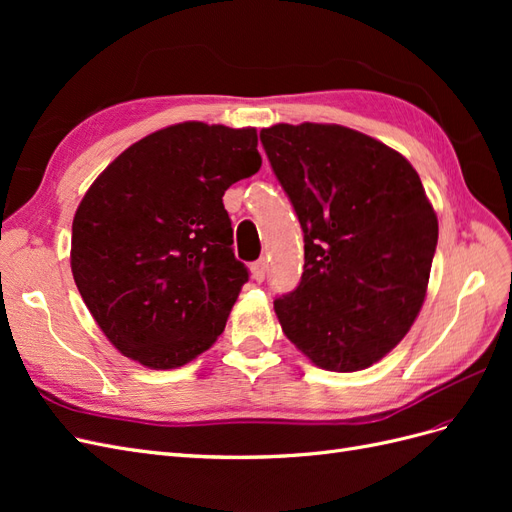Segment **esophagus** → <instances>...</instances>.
Here are the masks:
<instances>
[{"instance_id":"1","label":"esophagus","mask_w":512,"mask_h":512,"mask_svg":"<svg viewBox=\"0 0 512 512\" xmlns=\"http://www.w3.org/2000/svg\"><path fill=\"white\" fill-rule=\"evenodd\" d=\"M267 271H269V262H267V258H260V260H256L254 265H252V277L256 282H262L267 277Z\"/></svg>"}]
</instances>
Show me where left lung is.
I'll return each instance as SVG.
<instances>
[{"instance_id":"obj_1","label":"left lung","mask_w":512,"mask_h":512,"mask_svg":"<svg viewBox=\"0 0 512 512\" xmlns=\"http://www.w3.org/2000/svg\"><path fill=\"white\" fill-rule=\"evenodd\" d=\"M305 241L299 286L273 301L314 365L359 371L391 352L421 312L438 218L412 164L335 123L260 130Z\"/></svg>"}]
</instances>
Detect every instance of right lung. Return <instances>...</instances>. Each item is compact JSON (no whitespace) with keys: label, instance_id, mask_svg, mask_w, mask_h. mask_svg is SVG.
<instances>
[{"label":"right lung","instance_id":"obj_1","mask_svg":"<svg viewBox=\"0 0 512 512\" xmlns=\"http://www.w3.org/2000/svg\"><path fill=\"white\" fill-rule=\"evenodd\" d=\"M254 128L185 121L128 147L83 196L70 265L98 327L149 369L190 363L222 335L247 282L222 196L262 164Z\"/></svg>","mask_w":512,"mask_h":512}]
</instances>
